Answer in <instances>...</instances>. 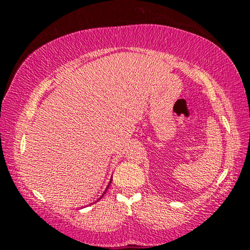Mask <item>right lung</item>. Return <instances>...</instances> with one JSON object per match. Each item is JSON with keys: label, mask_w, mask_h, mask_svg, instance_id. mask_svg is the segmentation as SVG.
<instances>
[{"label": "right lung", "mask_w": 250, "mask_h": 250, "mask_svg": "<svg viewBox=\"0 0 250 250\" xmlns=\"http://www.w3.org/2000/svg\"><path fill=\"white\" fill-rule=\"evenodd\" d=\"M110 184H111V181H110V183H109V185H110ZM109 185L107 186V188H109ZM107 188H105V191H107ZM105 191H104V193H105ZM104 194H103V196H104ZM103 196H101V197H103ZM101 197H100V198H101ZM100 198H99V200H100Z\"/></svg>", "instance_id": "right-lung-1"}]
</instances>
